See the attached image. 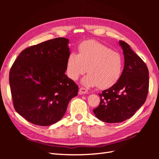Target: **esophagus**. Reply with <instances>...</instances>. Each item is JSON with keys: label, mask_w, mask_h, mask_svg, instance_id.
<instances>
[{"label": "esophagus", "mask_w": 159, "mask_h": 159, "mask_svg": "<svg viewBox=\"0 0 159 159\" xmlns=\"http://www.w3.org/2000/svg\"><path fill=\"white\" fill-rule=\"evenodd\" d=\"M88 89L84 88H80V94H86L88 93Z\"/></svg>", "instance_id": "esophagus-1"}]
</instances>
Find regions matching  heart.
I'll return each instance as SVG.
<instances>
[{
	"mask_svg": "<svg viewBox=\"0 0 159 159\" xmlns=\"http://www.w3.org/2000/svg\"><path fill=\"white\" fill-rule=\"evenodd\" d=\"M123 68V59L120 53L97 41L88 40L80 44L78 54H69L66 70L67 75L74 81L88 71L89 74L82 80V84L106 89L117 84Z\"/></svg>",
	"mask_w": 159,
	"mask_h": 159,
	"instance_id": "obj_1",
	"label": "heart"
}]
</instances>
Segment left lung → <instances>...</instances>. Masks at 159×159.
<instances>
[{"instance_id": "1", "label": "left lung", "mask_w": 159, "mask_h": 159, "mask_svg": "<svg viewBox=\"0 0 159 159\" xmlns=\"http://www.w3.org/2000/svg\"><path fill=\"white\" fill-rule=\"evenodd\" d=\"M119 42L124 54L123 71L116 84L99 93V105L93 110L99 120L109 123L131 117L145 102L148 92L147 65L127 43Z\"/></svg>"}]
</instances>
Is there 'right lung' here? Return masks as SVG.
I'll return each instance as SVG.
<instances>
[{
  "label": "right lung",
  "instance_id": "obj_1",
  "mask_svg": "<svg viewBox=\"0 0 159 159\" xmlns=\"http://www.w3.org/2000/svg\"><path fill=\"white\" fill-rule=\"evenodd\" d=\"M69 40L56 38L20 52L10 74L14 107L36 125L48 126L64 117L78 85L65 74Z\"/></svg>",
  "mask_w": 159,
  "mask_h": 159
}]
</instances>
